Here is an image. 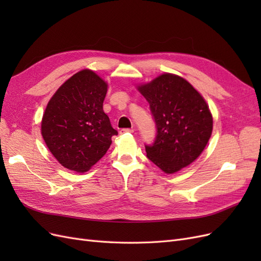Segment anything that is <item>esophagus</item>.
Listing matches in <instances>:
<instances>
[{
    "instance_id": "obj_1",
    "label": "esophagus",
    "mask_w": 261,
    "mask_h": 261,
    "mask_svg": "<svg viewBox=\"0 0 261 261\" xmlns=\"http://www.w3.org/2000/svg\"><path fill=\"white\" fill-rule=\"evenodd\" d=\"M121 134H127V133H134V129L133 128H123L121 129L120 132Z\"/></svg>"
}]
</instances>
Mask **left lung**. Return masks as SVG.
Masks as SVG:
<instances>
[{
  "label": "left lung",
  "instance_id": "8db88e82",
  "mask_svg": "<svg viewBox=\"0 0 261 261\" xmlns=\"http://www.w3.org/2000/svg\"><path fill=\"white\" fill-rule=\"evenodd\" d=\"M150 106L156 126L152 145H146L148 159L172 174L194 162L212 133V115L201 94L184 78L162 74L138 86Z\"/></svg>",
  "mask_w": 261,
  "mask_h": 261
}]
</instances>
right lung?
<instances>
[{
  "label": "right lung",
  "mask_w": 261,
  "mask_h": 261,
  "mask_svg": "<svg viewBox=\"0 0 261 261\" xmlns=\"http://www.w3.org/2000/svg\"><path fill=\"white\" fill-rule=\"evenodd\" d=\"M108 84L83 69L63 84L44 111L41 134L46 147L63 167L88 171L103 156L117 135L103 111Z\"/></svg>",
  "instance_id": "right-lung-1"
}]
</instances>
